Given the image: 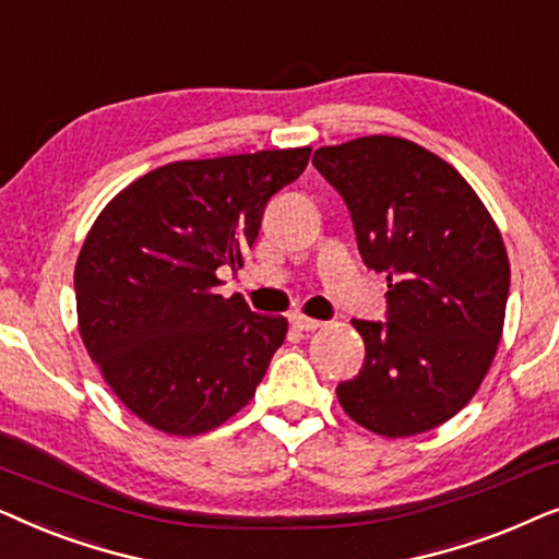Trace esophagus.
Returning <instances> with one entry per match:
<instances>
[{
	"label": "esophagus",
	"instance_id": "34e87169",
	"mask_svg": "<svg viewBox=\"0 0 559 559\" xmlns=\"http://www.w3.org/2000/svg\"><path fill=\"white\" fill-rule=\"evenodd\" d=\"M292 326H294V330H299V332H317L319 326H322V322H319V319L304 317V314H294Z\"/></svg>",
	"mask_w": 559,
	"mask_h": 559
}]
</instances>
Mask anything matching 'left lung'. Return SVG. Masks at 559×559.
I'll return each instance as SVG.
<instances>
[{"instance_id":"1","label":"left lung","mask_w":559,"mask_h":559,"mask_svg":"<svg viewBox=\"0 0 559 559\" xmlns=\"http://www.w3.org/2000/svg\"><path fill=\"white\" fill-rule=\"evenodd\" d=\"M311 163L345 199L366 265L389 281V322L353 319L366 362L337 385L340 406L391 440L440 427L475 396L501 342L503 237L473 186L406 138L324 145Z\"/></svg>"}]
</instances>
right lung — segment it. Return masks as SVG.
Instances as JSON below:
<instances>
[{
    "instance_id": "right-lung-1",
    "label": "right lung",
    "mask_w": 559,
    "mask_h": 559,
    "mask_svg": "<svg viewBox=\"0 0 559 559\" xmlns=\"http://www.w3.org/2000/svg\"><path fill=\"white\" fill-rule=\"evenodd\" d=\"M309 155L307 145L166 163L94 219L73 271L79 332L115 396L153 429L204 435L255 396L288 322L217 294V267H242L267 199Z\"/></svg>"
}]
</instances>
